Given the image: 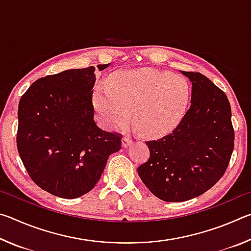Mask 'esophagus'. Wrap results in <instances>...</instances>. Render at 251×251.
<instances>
[{
	"label": "esophagus",
	"mask_w": 251,
	"mask_h": 251,
	"mask_svg": "<svg viewBox=\"0 0 251 251\" xmlns=\"http://www.w3.org/2000/svg\"><path fill=\"white\" fill-rule=\"evenodd\" d=\"M131 143H133V139H131V138L129 137V136H125V137L122 139V145H123V147L129 146Z\"/></svg>",
	"instance_id": "esophagus-1"
}]
</instances>
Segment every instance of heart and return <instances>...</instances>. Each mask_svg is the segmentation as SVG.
Instances as JSON below:
<instances>
[{
	"instance_id": "b5f03b06",
	"label": "heart",
	"mask_w": 251,
	"mask_h": 251,
	"mask_svg": "<svg viewBox=\"0 0 251 251\" xmlns=\"http://www.w3.org/2000/svg\"><path fill=\"white\" fill-rule=\"evenodd\" d=\"M190 87L187 79L169 72L139 69L116 72L109 85H97L93 105L110 129L134 123L142 134L157 137L179 125L187 112Z\"/></svg>"
}]
</instances>
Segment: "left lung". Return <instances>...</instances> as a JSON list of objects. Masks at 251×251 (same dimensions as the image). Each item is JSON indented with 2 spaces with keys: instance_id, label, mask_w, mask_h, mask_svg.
I'll use <instances>...</instances> for the list:
<instances>
[{
  "instance_id": "obj_1",
  "label": "left lung",
  "mask_w": 251,
  "mask_h": 251,
  "mask_svg": "<svg viewBox=\"0 0 251 251\" xmlns=\"http://www.w3.org/2000/svg\"><path fill=\"white\" fill-rule=\"evenodd\" d=\"M181 74L193 85L190 107L171 134L146 142L150 159L137 168L157 198L173 202L210 189L226 172L235 145L226 94L198 72Z\"/></svg>"
}]
</instances>
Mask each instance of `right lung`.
<instances>
[{
  "label": "right lung",
  "instance_id": "right-lung-1",
  "mask_svg": "<svg viewBox=\"0 0 251 251\" xmlns=\"http://www.w3.org/2000/svg\"><path fill=\"white\" fill-rule=\"evenodd\" d=\"M95 71L90 66L48 75L20 100V157L31 179L57 197L73 199L92 190L108 156L122 147V134L100 129L94 121Z\"/></svg>",
  "mask_w": 251,
  "mask_h": 251
}]
</instances>
